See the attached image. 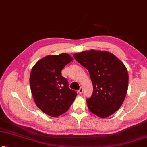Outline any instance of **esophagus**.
<instances>
[{
	"label": "esophagus",
	"instance_id": "obj_1",
	"mask_svg": "<svg viewBox=\"0 0 147 147\" xmlns=\"http://www.w3.org/2000/svg\"><path fill=\"white\" fill-rule=\"evenodd\" d=\"M83 87H80V88L79 89V90H78V92H79V94H82L83 93Z\"/></svg>",
	"mask_w": 147,
	"mask_h": 147
}]
</instances>
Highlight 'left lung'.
Masks as SVG:
<instances>
[{
  "instance_id": "obj_1",
  "label": "left lung",
  "mask_w": 147,
  "mask_h": 147,
  "mask_svg": "<svg viewBox=\"0 0 147 147\" xmlns=\"http://www.w3.org/2000/svg\"><path fill=\"white\" fill-rule=\"evenodd\" d=\"M73 57L88 70L92 82V95L86 100L88 109L100 118L111 115L122 106L127 92L129 76L125 65L105 51H84Z\"/></svg>"
}]
</instances>
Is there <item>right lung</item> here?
Returning <instances> with one entry per match:
<instances>
[{"label":"right lung","mask_w":147,"mask_h":147,"mask_svg":"<svg viewBox=\"0 0 147 147\" xmlns=\"http://www.w3.org/2000/svg\"><path fill=\"white\" fill-rule=\"evenodd\" d=\"M73 60L65 53L48 55L32 69L30 85L32 97L37 107L49 116L55 117L64 113L77 96L61 74L65 66Z\"/></svg>","instance_id":"1"}]
</instances>
